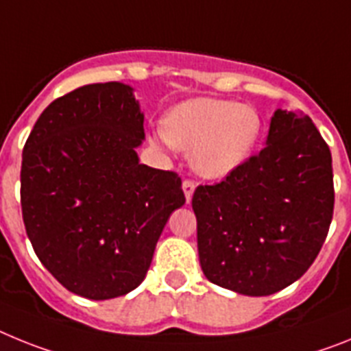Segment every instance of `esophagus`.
Listing matches in <instances>:
<instances>
[{
  "mask_svg": "<svg viewBox=\"0 0 351 351\" xmlns=\"http://www.w3.org/2000/svg\"><path fill=\"white\" fill-rule=\"evenodd\" d=\"M182 189H184V194H185V199H187V203H191V199H193V194H194V189H196V184H194L193 180H185L184 184H182Z\"/></svg>",
  "mask_w": 351,
  "mask_h": 351,
  "instance_id": "obj_1",
  "label": "esophagus"
}]
</instances>
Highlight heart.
Masks as SVG:
<instances>
[{
	"instance_id": "obj_1",
	"label": "heart",
	"mask_w": 351,
	"mask_h": 351,
	"mask_svg": "<svg viewBox=\"0 0 351 351\" xmlns=\"http://www.w3.org/2000/svg\"><path fill=\"white\" fill-rule=\"evenodd\" d=\"M261 130L263 121L252 106L199 97L167 112L154 141L191 152L189 160L197 175L224 178L251 157Z\"/></svg>"
}]
</instances>
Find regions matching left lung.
I'll return each mask as SVG.
<instances>
[{"instance_id": "1", "label": "left lung", "mask_w": 351, "mask_h": 351, "mask_svg": "<svg viewBox=\"0 0 351 351\" xmlns=\"http://www.w3.org/2000/svg\"><path fill=\"white\" fill-rule=\"evenodd\" d=\"M201 270L213 285L265 297L304 276L334 213L332 155L309 117L277 109L267 146L194 191Z\"/></svg>"}]
</instances>
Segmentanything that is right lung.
<instances>
[{"instance_id": "add662e5", "label": "right lung", "mask_w": 351, "mask_h": 351, "mask_svg": "<svg viewBox=\"0 0 351 351\" xmlns=\"http://www.w3.org/2000/svg\"><path fill=\"white\" fill-rule=\"evenodd\" d=\"M143 121L129 84H86L49 104L24 145L29 242L58 282L90 300L141 285L167 219L185 203L176 173L139 164Z\"/></svg>"}]
</instances>
